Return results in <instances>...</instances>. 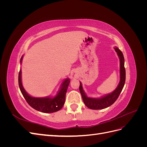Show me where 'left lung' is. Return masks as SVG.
I'll return each instance as SVG.
<instances>
[{
	"label": "left lung",
	"instance_id": "1",
	"mask_svg": "<svg viewBox=\"0 0 147 147\" xmlns=\"http://www.w3.org/2000/svg\"><path fill=\"white\" fill-rule=\"evenodd\" d=\"M114 48L115 51L117 53L120 61V82L114 91L110 94L100 97V98H91V97H87L83 91L82 83L80 82L79 90L82 96L83 102L89 109L92 110H100L109 107L117 100L124 87L126 80V70L124 68V56L123 53L121 50H119L118 48L115 47Z\"/></svg>",
	"mask_w": 147,
	"mask_h": 147
}]
</instances>
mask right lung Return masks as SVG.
Returning <instances> with one entry per match:
<instances>
[{"mask_svg": "<svg viewBox=\"0 0 147 147\" xmlns=\"http://www.w3.org/2000/svg\"><path fill=\"white\" fill-rule=\"evenodd\" d=\"M23 56L21 58V63L22 62ZM18 83L21 92L28 104L39 112L43 113H53L61 110L64 104L65 99V94L67 90L70 83V79L67 78L61 84V87L57 95L51 98L50 97H34L29 96L26 92L21 82V70H20L18 75Z\"/></svg>", "mask_w": 147, "mask_h": 147, "instance_id": "obj_1", "label": "right lung"}]
</instances>
